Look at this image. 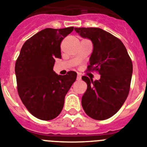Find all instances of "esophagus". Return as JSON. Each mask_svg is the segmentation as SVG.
<instances>
[{
	"instance_id": "34e87169",
	"label": "esophagus",
	"mask_w": 147,
	"mask_h": 147,
	"mask_svg": "<svg viewBox=\"0 0 147 147\" xmlns=\"http://www.w3.org/2000/svg\"><path fill=\"white\" fill-rule=\"evenodd\" d=\"M81 79H82V76H80V74L78 75V76H77V78H76V80H81Z\"/></svg>"
}]
</instances>
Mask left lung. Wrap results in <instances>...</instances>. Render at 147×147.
<instances>
[{"label":"left lung","mask_w":147,"mask_h":147,"mask_svg":"<svg viewBox=\"0 0 147 147\" xmlns=\"http://www.w3.org/2000/svg\"><path fill=\"white\" fill-rule=\"evenodd\" d=\"M75 32L93 43L88 70L101 75L93 81L82 77L88 88L82 98L87 115L96 120H105L119 110L129 94L132 63L125 46L119 39L99 28H75Z\"/></svg>","instance_id":"left-lung-1"}]
</instances>
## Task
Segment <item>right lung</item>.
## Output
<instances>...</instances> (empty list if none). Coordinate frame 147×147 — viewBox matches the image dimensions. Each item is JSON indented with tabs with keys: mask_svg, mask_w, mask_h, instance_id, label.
I'll return each mask as SVG.
<instances>
[{
	"mask_svg": "<svg viewBox=\"0 0 147 147\" xmlns=\"http://www.w3.org/2000/svg\"><path fill=\"white\" fill-rule=\"evenodd\" d=\"M73 30L67 27L40 31L23 44L15 63L20 99L30 113L41 120L57 117L65 95L76 81L75 71L62 76L53 70L55 59L61 58V42Z\"/></svg>",
	"mask_w": 147,
	"mask_h": 147,
	"instance_id": "1",
	"label": "right lung"
}]
</instances>
